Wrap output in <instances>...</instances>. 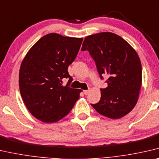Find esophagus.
I'll return each instance as SVG.
<instances>
[{
  "label": "esophagus",
  "instance_id": "esophagus-1",
  "mask_svg": "<svg viewBox=\"0 0 159 159\" xmlns=\"http://www.w3.org/2000/svg\"><path fill=\"white\" fill-rule=\"evenodd\" d=\"M89 90H85V91H84V93L85 95L89 94Z\"/></svg>",
  "mask_w": 159,
  "mask_h": 159
}]
</instances>
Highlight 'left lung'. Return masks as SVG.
I'll return each instance as SVG.
<instances>
[{
  "mask_svg": "<svg viewBox=\"0 0 159 159\" xmlns=\"http://www.w3.org/2000/svg\"><path fill=\"white\" fill-rule=\"evenodd\" d=\"M89 51L101 79L106 75L107 87L101 89V100L91 104L97 112L111 119L125 116L139 99L142 67L135 49L124 39L111 32L87 36L81 51Z\"/></svg>",
  "mask_w": 159,
  "mask_h": 159,
  "instance_id": "left-lung-1",
  "label": "left lung"
}]
</instances>
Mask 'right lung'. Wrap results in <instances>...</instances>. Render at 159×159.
I'll use <instances>...</instances> for the list:
<instances>
[{
	"label": "right lung",
	"mask_w": 159,
	"mask_h": 159,
	"mask_svg": "<svg viewBox=\"0 0 159 159\" xmlns=\"http://www.w3.org/2000/svg\"><path fill=\"white\" fill-rule=\"evenodd\" d=\"M82 38L51 33L30 48L20 64L19 89L29 112L44 123H55L65 117L79 100L80 89H72L68 67L75 60ZM63 78H68L66 86Z\"/></svg>",
	"instance_id": "1"
}]
</instances>
